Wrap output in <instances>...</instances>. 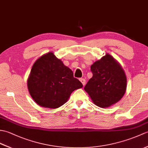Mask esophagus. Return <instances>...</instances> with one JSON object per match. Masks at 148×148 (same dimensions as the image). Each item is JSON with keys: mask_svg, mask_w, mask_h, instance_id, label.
Listing matches in <instances>:
<instances>
[{"mask_svg": "<svg viewBox=\"0 0 148 148\" xmlns=\"http://www.w3.org/2000/svg\"><path fill=\"white\" fill-rule=\"evenodd\" d=\"M79 80H80V81L81 82V83L83 84V86L85 85V83H86V80H85V79H83V78H81V79H80Z\"/></svg>", "mask_w": 148, "mask_h": 148, "instance_id": "esophagus-1", "label": "esophagus"}]
</instances>
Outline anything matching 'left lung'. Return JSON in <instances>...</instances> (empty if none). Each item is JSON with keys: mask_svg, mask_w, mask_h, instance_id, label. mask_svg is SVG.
<instances>
[{"mask_svg": "<svg viewBox=\"0 0 148 148\" xmlns=\"http://www.w3.org/2000/svg\"><path fill=\"white\" fill-rule=\"evenodd\" d=\"M90 69L93 76L84 89L95 104L107 108L118 102L127 88V77L121 66L107 54L92 65Z\"/></svg>", "mask_w": 148, "mask_h": 148, "instance_id": "8db88e82", "label": "left lung"}]
</instances>
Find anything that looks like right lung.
Wrapping results in <instances>:
<instances>
[{
  "label": "right lung",
  "instance_id": "add662e5",
  "mask_svg": "<svg viewBox=\"0 0 148 148\" xmlns=\"http://www.w3.org/2000/svg\"><path fill=\"white\" fill-rule=\"evenodd\" d=\"M27 85L37 104L54 109L64 105L73 91L83 87L73 72L53 53L42 56L34 63Z\"/></svg>",
  "mask_w": 148,
  "mask_h": 148
}]
</instances>
